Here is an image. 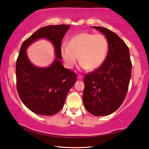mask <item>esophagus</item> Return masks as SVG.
I'll list each match as a JSON object with an SVG mask.
<instances>
[{"label": "esophagus", "instance_id": "obj_1", "mask_svg": "<svg viewBox=\"0 0 149 149\" xmlns=\"http://www.w3.org/2000/svg\"><path fill=\"white\" fill-rule=\"evenodd\" d=\"M77 79H82L83 76L81 74H78V76H77Z\"/></svg>", "mask_w": 149, "mask_h": 149}]
</instances>
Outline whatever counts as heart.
<instances>
[{"instance_id": "obj_1", "label": "heart", "mask_w": 149, "mask_h": 149, "mask_svg": "<svg viewBox=\"0 0 149 149\" xmlns=\"http://www.w3.org/2000/svg\"><path fill=\"white\" fill-rule=\"evenodd\" d=\"M109 42L101 34L82 32L71 38L68 45L63 44L61 54L66 66L71 68L78 60L83 69L93 70L100 66L108 52Z\"/></svg>"}]
</instances>
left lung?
<instances>
[{
  "instance_id": "1",
  "label": "left lung",
  "mask_w": 149,
  "mask_h": 149,
  "mask_svg": "<svg viewBox=\"0 0 149 149\" xmlns=\"http://www.w3.org/2000/svg\"><path fill=\"white\" fill-rule=\"evenodd\" d=\"M93 28L106 36L109 50L101 66L85 76L83 101L89 113L105 116L119 109L125 98L132 62L128 47L117 34L100 26Z\"/></svg>"
}]
</instances>
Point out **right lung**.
Segmentation results:
<instances>
[{
  "label": "right lung",
  "instance_id": "obj_1",
  "mask_svg": "<svg viewBox=\"0 0 149 149\" xmlns=\"http://www.w3.org/2000/svg\"><path fill=\"white\" fill-rule=\"evenodd\" d=\"M70 25L47 26L32 34L22 43L16 61V86L24 105L33 113L54 115L62 109L77 74L64 68L61 62V43ZM49 39L56 48V59L48 68L33 66L26 55V48L38 38Z\"/></svg>",
  "mask_w": 149,
  "mask_h": 149
}]
</instances>
